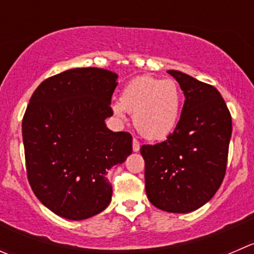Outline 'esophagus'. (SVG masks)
Returning a JSON list of instances; mask_svg holds the SVG:
<instances>
[{
  "instance_id": "1",
  "label": "esophagus",
  "mask_w": 254,
  "mask_h": 254,
  "mask_svg": "<svg viewBox=\"0 0 254 254\" xmlns=\"http://www.w3.org/2000/svg\"><path fill=\"white\" fill-rule=\"evenodd\" d=\"M132 150L135 152H137L140 150V142L136 139H132Z\"/></svg>"
}]
</instances>
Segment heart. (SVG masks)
Returning a JSON list of instances; mask_svg holds the SVG:
<instances>
[{"mask_svg": "<svg viewBox=\"0 0 254 254\" xmlns=\"http://www.w3.org/2000/svg\"><path fill=\"white\" fill-rule=\"evenodd\" d=\"M182 109V97L177 83L141 75L127 82L120 102L113 105L114 114L125 118L132 114L134 127L149 140H164L176 129Z\"/></svg>", "mask_w": 254, "mask_h": 254, "instance_id": "b5f03b06", "label": "heart"}]
</instances>
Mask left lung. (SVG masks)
I'll return each instance as SVG.
<instances>
[{
  "label": "left lung",
  "mask_w": 254,
  "mask_h": 254,
  "mask_svg": "<svg viewBox=\"0 0 254 254\" xmlns=\"http://www.w3.org/2000/svg\"><path fill=\"white\" fill-rule=\"evenodd\" d=\"M185 95L179 124L165 141L140 147L145 190L155 207L172 213L197 210L220 189L232 134L231 113L215 87L167 70Z\"/></svg>",
  "instance_id": "1"
}]
</instances>
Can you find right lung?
I'll list each match as a JSON object with an SVG mask.
<instances>
[{
	"label": "right lung",
	"mask_w": 254,
	"mask_h": 254,
	"mask_svg": "<svg viewBox=\"0 0 254 254\" xmlns=\"http://www.w3.org/2000/svg\"><path fill=\"white\" fill-rule=\"evenodd\" d=\"M118 75L74 68L37 87L22 120L28 182L47 208L73 221L93 217L112 201L108 170L132 151L129 132L109 130Z\"/></svg>",
	"instance_id": "obj_1"
}]
</instances>
